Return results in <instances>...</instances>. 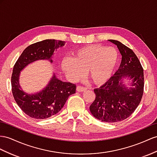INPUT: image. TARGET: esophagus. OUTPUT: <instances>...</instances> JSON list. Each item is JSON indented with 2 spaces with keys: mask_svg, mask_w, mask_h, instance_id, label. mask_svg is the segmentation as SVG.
<instances>
[{
  "mask_svg": "<svg viewBox=\"0 0 157 157\" xmlns=\"http://www.w3.org/2000/svg\"><path fill=\"white\" fill-rule=\"evenodd\" d=\"M87 90V88L86 87H83L82 86H78L77 88H76V90H77L78 92H83L84 91H86Z\"/></svg>",
  "mask_w": 157,
  "mask_h": 157,
  "instance_id": "obj_1",
  "label": "esophagus"
}]
</instances>
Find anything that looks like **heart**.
I'll return each instance as SVG.
<instances>
[{
	"instance_id": "b5f03b06",
	"label": "heart",
	"mask_w": 157,
	"mask_h": 157,
	"mask_svg": "<svg viewBox=\"0 0 157 157\" xmlns=\"http://www.w3.org/2000/svg\"><path fill=\"white\" fill-rule=\"evenodd\" d=\"M118 58V52L113 47L86 46L75 51L71 59H64L62 68L67 78L72 81L83 77L86 71L91 83L101 85L113 74Z\"/></svg>"
}]
</instances>
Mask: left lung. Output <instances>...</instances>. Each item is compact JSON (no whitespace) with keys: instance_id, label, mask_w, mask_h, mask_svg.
Returning <instances> with one entry per match:
<instances>
[{"instance_id":"left-lung-1","label":"left lung","mask_w":157,"mask_h":157,"mask_svg":"<svg viewBox=\"0 0 157 157\" xmlns=\"http://www.w3.org/2000/svg\"><path fill=\"white\" fill-rule=\"evenodd\" d=\"M109 41L117 45L122 56L118 70L108 81L94 90L96 98L90 107L91 114L101 121H121L133 113L141 101L144 90L143 69L131 49L115 40ZM132 79L131 88L122 83V78Z\"/></svg>"}]
</instances>
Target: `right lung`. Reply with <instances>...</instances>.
I'll return each instance as SVG.
<instances>
[{"label":"right lung","mask_w":157,"mask_h":157,"mask_svg":"<svg viewBox=\"0 0 157 157\" xmlns=\"http://www.w3.org/2000/svg\"><path fill=\"white\" fill-rule=\"evenodd\" d=\"M65 42L54 39L44 40L28 46L14 64L11 77L12 91L20 108L30 117L45 119L58 113L62 109L69 96L75 93V84L62 82L55 74L45 88L36 94H29L20 86L21 71L35 61H52L54 52L64 46Z\"/></svg>","instance_id":"add662e5"}]
</instances>
